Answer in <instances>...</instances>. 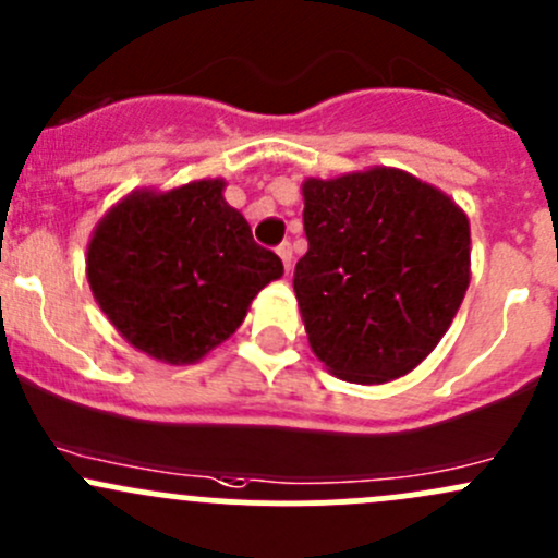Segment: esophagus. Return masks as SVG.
Segmentation results:
<instances>
[{"label":"esophagus","mask_w":558,"mask_h":558,"mask_svg":"<svg viewBox=\"0 0 558 558\" xmlns=\"http://www.w3.org/2000/svg\"><path fill=\"white\" fill-rule=\"evenodd\" d=\"M278 256L283 262L286 272H291V262H294V253H291V243H280L278 245Z\"/></svg>","instance_id":"esophagus-1"}]
</instances>
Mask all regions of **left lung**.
<instances>
[{"instance_id": "1", "label": "left lung", "mask_w": 558, "mask_h": 558, "mask_svg": "<svg viewBox=\"0 0 558 558\" xmlns=\"http://www.w3.org/2000/svg\"><path fill=\"white\" fill-rule=\"evenodd\" d=\"M294 294L337 378L386 384L429 356L470 286V221L442 191L375 167L305 180Z\"/></svg>"}]
</instances>
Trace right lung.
Returning a JSON list of instances; mask_svg holds the SVG:
<instances>
[{
    "mask_svg": "<svg viewBox=\"0 0 558 558\" xmlns=\"http://www.w3.org/2000/svg\"><path fill=\"white\" fill-rule=\"evenodd\" d=\"M221 191L223 180L134 191L88 245V283L102 313L161 362L189 364L221 345L253 296L283 275V262L253 240Z\"/></svg>",
    "mask_w": 558,
    "mask_h": 558,
    "instance_id": "obj_1",
    "label": "right lung"
}]
</instances>
